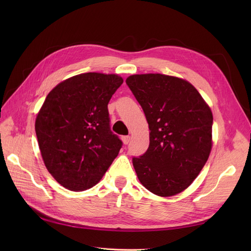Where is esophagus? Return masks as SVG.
Listing matches in <instances>:
<instances>
[{"instance_id":"1","label":"esophagus","mask_w":251,"mask_h":251,"mask_svg":"<svg viewBox=\"0 0 251 251\" xmlns=\"http://www.w3.org/2000/svg\"><path fill=\"white\" fill-rule=\"evenodd\" d=\"M122 140H123V143H124V144H128L129 141H130V136H128V135L123 136V137H122Z\"/></svg>"}]
</instances>
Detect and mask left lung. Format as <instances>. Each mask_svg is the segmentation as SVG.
Wrapping results in <instances>:
<instances>
[{"label": "left lung", "mask_w": 251, "mask_h": 251, "mask_svg": "<svg viewBox=\"0 0 251 251\" xmlns=\"http://www.w3.org/2000/svg\"><path fill=\"white\" fill-rule=\"evenodd\" d=\"M126 84L147 117L150 147L132 163L142 185L159 196L186 189L212 150L213 114L196 88L164 74H137Z\"/></svg>", "instance_id": "8db88e82"}]
</instances>
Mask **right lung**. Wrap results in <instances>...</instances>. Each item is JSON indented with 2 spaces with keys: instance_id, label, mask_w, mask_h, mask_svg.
Instances as JSON below:
<instances>
[{
  "instance_id": "add662e5",
  "label": "right lung",
  "mask_w": 251,
  "mask_h": 251,
  "mask_svg": "<svg viewBox=\"0 0 251 251\" xmlns=\"http://www.w3.org/2000/svg\"><path fill=\"white\" fill-rule=\"evenodd\" d=\"M122 83L116 74L83 73L59 83L46 98L35 133L48 171L63 187L95 186L121 150L108 103Z\"/></svg>"
}]
</instances>
